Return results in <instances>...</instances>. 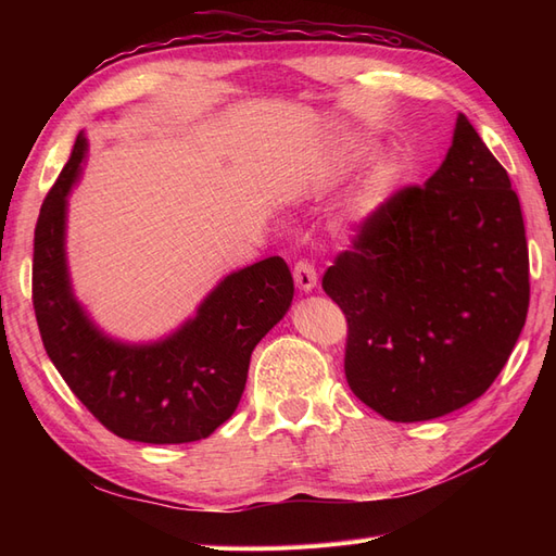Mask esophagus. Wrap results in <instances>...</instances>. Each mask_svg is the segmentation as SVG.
I'll return each mask as SVG.
<instances>
[{
	"mask_svg": "<svg viewBox=\"0 0 556 556\" xmlns=\"http://www.w3.org/2000/svg\"><path fill=\"white\" fill-rule=\"evenodd\" d=\"M292 276L299 290L311 292L315 285H317V274H315V266L308 260H296L294 268H292Z\"/></svg>",
	"mask_w": 556,
	"mask_h": 556,
	"instance_id": "obj_1",
	"label": "esophagus"
}]
</instances>
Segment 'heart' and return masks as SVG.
Instances as JSON below:
<instances>
[{"label": "heart", "instance_id": "obj_1", "mask_svg": "<svg viewBox=\"0 0 556 556\" xmlns=\"http://www.w3.org/2000/svg\"><path fill=\"white\" fill-rule=\"evenodd\" d=\"M364 153H355V155H348L343 160L336 162L331 166L333 174H343L345 169H350L352 164H355ZM399 176H401V166L396 162H380L374 166V172L366 176L362 190H359V197H357V213H371L376 211L378 206H382L387 199H390V194L394 192L396 182H399Z\"/></svg>", "mask_w": 556, "mask_h": 556}]
</instances>
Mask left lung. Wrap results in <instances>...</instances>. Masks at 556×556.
Masks as SVG:
<instances>
[{
  "label": "left lung",
  "instance_id": "left-lung-1",
  "mask_svg": "<svg viewBox=\"0 0 556 556\" xmlns=\"http://www.w3.org/2000/svg\"><path fill=\"white\" fill-rule=\"evenodd\" d=\"M323 290L348 319L350 390L392 422L482 396L527 323L529 248L508 172L459 113L443 164L359 223Z\"/></svg>",
  "mask_w": 556,
  "mask_h": 556
}]
</instances>
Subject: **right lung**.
Instances as JSON below:
<instances>
[{
	"label": "right lung",
	"instance_id": "obj_1",
	"mask_svg": "<svg viewBox=\"0 0 556 556\" xmlns=\"http://www.w3.org/2000/svg\"><path fill=\"white\" fill-rule=\"evenodd\" d=\"M86 148L78 134L35 229L31 304L43 348L70 390L111 433L153 445L206 439L237 410L252 350L292 304L290 268L268 257L227 276L197 317L162 343L109 341L76 304L64 262L66 192Z\"/></svg>",
	"mask_w": 556,
	"mask_h": 556
}]
</instances>
